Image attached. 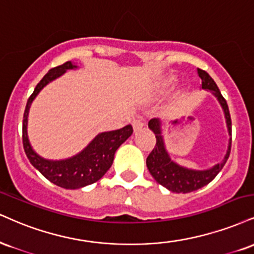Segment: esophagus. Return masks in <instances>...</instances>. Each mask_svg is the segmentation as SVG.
<instances>
[{"mask_svg":"<svg viewBox=\"0 0 254 254\" xmlns=\"http://www.w3.org/2000/svg\"><path fill=\"white\" fill-rule=\"evenodd\" d=\"M132 127H133V129H135L136 131L139 130V129H142V127H144V122H143V119L139 118V117L133 118L132 119Z\"/></svg>","mask_w":254,"mask_h":254,"instance_id":"34e87169","label":"esophagus"}]
</instances>
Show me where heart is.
Wrapping results in <instances>:
<instances>
[{
	"instance_id": "heart-1",
	"label": "heart",
	"mask_w": 254,
	"mask_h": 254,
	"mask_svg": "<svg viewBox=\"0 0 254 254\" xmlns=\"http://www.w3.org/2000/svg\"><path fill=\"white\" fill-rule=\"evenodd\" d=\"M174 81H175V77H174V75H169V77H168L167 79H164V81L162 82V88H163V90H166V88L170 87L173 85Z\"/></svg>"
}]
</instances>
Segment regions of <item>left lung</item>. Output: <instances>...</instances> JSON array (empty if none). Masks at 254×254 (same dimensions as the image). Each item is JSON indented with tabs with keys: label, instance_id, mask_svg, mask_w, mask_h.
Segmentation results:
<instances>
[{
	"label": "left lung",
	"instance_id": "left-lung-1",
	"mask_svg": "<svg viewBox=\"0 0 254 254\" xmlns=\"http://www.w3.org/2000/svg\"><path fill=\"white\" fill-rule=\"evenodd\" d=\"M197 75L201 78V84H202L201 88L212 93L221 105L225 115L226 125H227L228 135L231 136V138L228 140L227 151H226V155L221 162L214 164L208 169H191V168L180 166L179 163L172 160L169 152L167 151L164 137L162 135V121L158 118L150 119L148 127L156 136V145L146 158V167H148L151 176L156 180V182L173 193H190V191L197 190V189L207 186L221 172L228 157H230L232 144V121L228 105L218 86H216L215 81L213 80L208 73L197 68Z\"/></svg>",
	"mask_w": 254,
	"mask_h": 254
}]
</instances>
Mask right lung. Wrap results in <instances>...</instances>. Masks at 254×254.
I'll use <instances>...</instances> for the list:
<instances>
[{"label": "right lung", "mask_w": 254, "mask_h": 254, "mask_svg": "<svg viewBox=\"0 0 254 254\" xmlns=\"http://www.w3.org/2000/svg\"><path fill=\"white\" fill-rule=\"evenodd\" d=\"M78 66L72 61L54 67L40 80L34 92L27 102L23 115L22 142L23 149L32 166L38 169L48 181L65 189H79L92 185L105 175L114 162L117 149L132 135V127L127 125L119 130L100 132L85 146L80 152L65 160L44 158L33 149L28 138V115L33 100L46 85L56 80L68 69H77Z\"/></svg>", "instance_id": "obj_1"}]
</instances>
